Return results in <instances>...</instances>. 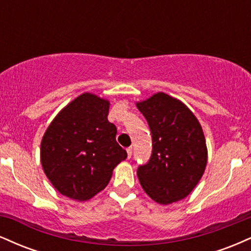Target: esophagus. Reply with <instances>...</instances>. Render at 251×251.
Masks as SVG:
<instances>
[{
  "label": "esophagus",
  "instance_id": "34e87169",
  "mask_svg": "<svg viewBox=\"0 0 251 251\" xmlns=\"http://www.w3.org/2000/svg\"><path fill=\"white\" fill-rule=\"evenodd\" d=\"M126 152H127V157L131 158V155H132V148L126 149Z\"/></svg>",
  "mask_w": 251,
  "mask_h": 251
}]
</instances>
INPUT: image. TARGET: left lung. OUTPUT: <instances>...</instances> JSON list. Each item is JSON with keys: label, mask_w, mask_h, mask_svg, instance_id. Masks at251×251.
<instances>
[{"label": "left lung", "mask_w": 251, "mask_h": 251, "mask_svg": "<svg viewBox=\"0 0 251 251\" xmlns=\"http://www.w3.org/2000/svg\"><path fill=\"white\" fill-rule=\"evenodd\" d=\"M137 107L152 134L151 157L137 170L144 191L165 205L183 200L205 170L208 151L203 129L183 102L165 93L154 94Z\"/></svg>", "instance_id": "1"}]
</instances>
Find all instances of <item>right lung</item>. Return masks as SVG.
<instances>
[{
    "label": "right lung",
    "mask_w": 251,
    "mask_h": 251,
    "mask_svg": "<svg viewBox=\"0 0 251 251\" xmlns=\"http://www.w3.org/2000/svg\"><path fill=\"white\" fill-rule=\"evenodd\" d=\"M109 102L83 93L55 117L41 142L43 171L60 194L86 201L105 188L127 153L107 119Z\"/></svg>",
    "instance_id": "1"
}]
</instances>
